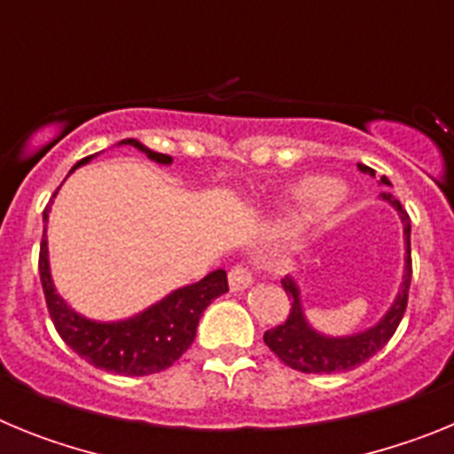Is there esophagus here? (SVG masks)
<instances>
[{
    "instance_id": "obj_1",
    "label": "esophagus",
    "mask_w": 454,
    "mask_h": 454,
    "mask_svg": "<svg viewBox=\"0 0 454 454\" xmlns=\"http://www.w3.org/2000/svg\"><path fill=\"white\" fill-rule=\"evenodd\" d=\"M254 284V277H252L250 268L247 266H234L230 270V288L231 291H246Z\"/></svg>"
}]
</instances>
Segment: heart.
Masks as SVG:
<instances>
[{
	"instance_id": "1",
	"label": "heart",
	"mask_w": 454,
	"mask_h": 454,
	"mask_svg": "<svg viewBox=\"0 0 454 454\" xmlns=\"http://www.w3.org/2000/svg\"><path fill=\"white\" fill-rule=\"evenodd\" d=\"M346 198V188L332 184V179L327 177L311 175L298 179L286 192V211L279 220V227L286 231L302 230L311 220L334 214L336 208L343 207Z\"/></svg>"
}]
</instances>
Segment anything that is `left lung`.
<instances>
[{
  "mask_svg": "<svg viewBox=\"0 0 454 454\" xmlns=\"http://www.w3.org/2000/svg\"><path fill=\"white\" fill-rule=\"evenodd\" d=\"M359 170H368L372 175L371 168H359ZM375 177V175H372ZM380 186H391L387 177L380 179ZM382 200L395 208V214L400 215L403 223V236H404V272L403 282H400L398 293L393 298L391 307L384 311V316L371 327L352 334H325V332L316 330L314 325L309 323L307 311L302 304V291L300 284L293 277H284L282 286L288 293L291 302V314H288L286 323L268 330L263 334L266 346L282 359L286 366L295 368L300 372H316V375H330V372H346L371 359L377 350H382L388 343L395 330H398L400 320L407 309V293L409 284H411V224H409V215L403 208L398 200H393L388 192H382Z\"/></svg>",
  "mask_w": 454,
  "mask_h": 454,
  "instance_id": "8db88e82",
  "label": "left lung"
}]
</instances>
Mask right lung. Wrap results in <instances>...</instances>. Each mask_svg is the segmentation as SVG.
Listing matches in <instances>:
<instances>
[{"instance_id":"add662e5","label":"right lung","mask_w":454,"mask_h":454,"mask_svg":"<svg viewBox=\"0 0 454 454\" xmlns=\"http://www.w3.org/2000/svg\"><path fill=\"white\" fill-rule=\"evenodd\" d=\"M115 147H136L159 166H170L172 163V156L159 154L136 138L120 140ZM98 154H90L74 163L67 175L90 163ZM56 192H59V188H56ZM51 202L54 200H50V204L43 211L45 231H43V243H40L38 268L47 309H50L56 332L82 359H86L95 368H102V371L118 372V375H152V372L170 368L195 340V332H198L204 309L218 295L230 291L227 288V272L223 268L208 272L200 282L175 288V291L168 293L166 298L150 304L138 314L127 316V318H88V316L79 314L77 309H72L54 286V277H51L50 268V246H47V223H50Z\"/></svg>"}]
</instances>
